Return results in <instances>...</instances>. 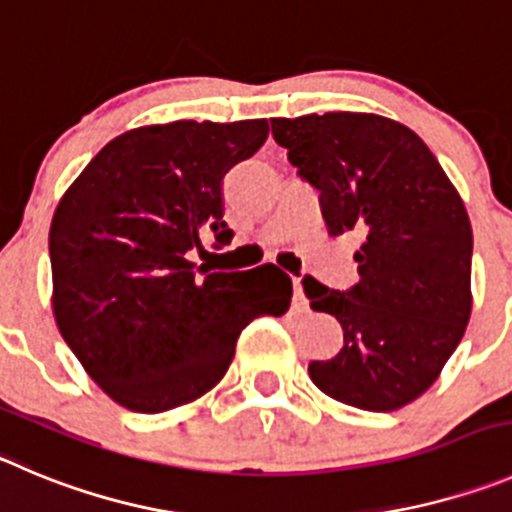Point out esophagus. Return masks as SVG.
Returning a JSON list of instances; mask_svg holds the SVG:
<instances>
[{
	"label": "esophagus",
	"instance_id": "34e87169",
	"mask_svg": "<svg viewBox=\"0 0 512 512\" xmlns=\"http://www.w3.org/2000/svg\"><path fill=\"white\" fill-rule=\"evenodd\" d=\"M293 308L295 310H305V308H308V300H305L303 285H300L298 278L293 280Z\"/></svg>",
	"mask_w": 512,
	"mask_h": 512
}]
</instances>
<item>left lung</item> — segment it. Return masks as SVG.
I'll list each match as a JSON object with an SVG mask.
<instances>
[{
    "instance_id": "1",
    "label": "left lung",
    "mask_w": 512,
    "mask_h": 512,
    "mask_svg": "<svg viewBox=\"0 0 512 512\" xmlns=\"http://www.w3.org/2000/svg\"><path fill=\"white\" fill-rule=\"evenodd\" d=\"M300 179L318 189L328 234L356 229L358 280L305 278L310 308L336 315L343 348L310 361L313 384L366 412H394L437 381L472 310V227L427 143L374 113L272 118Z\"/></svg>"
}]
</instances>
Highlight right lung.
<instances>
[{
	"mask_svg": "<svg viewBox=\"0 0 512 512\" xmlns=\"http://www.w3.org/2000/svg\"><path fill=\"white\" fill-rule=\"evenodd\" d=\"M265 118L174 121L105 143L60 199L50 227L52 313L90 379L141 414L207 394L242 328L283 315L293 283L275 265L194 270L204 234L232 237L222 181L265 143Z\"/></svg>",
	"mask_w": 512,
	"mask_h": 512,
	"instance_id": "add662e5",
	"label": "right lung"
}]
</instances>
